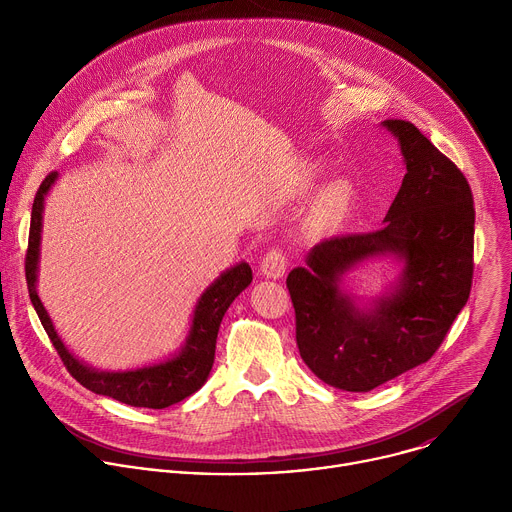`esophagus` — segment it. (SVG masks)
Segmentation results:
<instances>
[{
  "instance_id": "obj_1",
  "label": "esophagus",
  "mask_w": 512,
  "mask_h": 512,
  "mask_svg": "<svg viewBox=\"0 0 512 512\" xmlns=\"http://www.w3.org/2000/svg\"><path fill=\"white\" fill-rule=\"evenodd\" d=\"M287 269V259L279 249H271L263 259H261V273L269 279H279L285 275Z\"/></svg>"
}]
</instances>
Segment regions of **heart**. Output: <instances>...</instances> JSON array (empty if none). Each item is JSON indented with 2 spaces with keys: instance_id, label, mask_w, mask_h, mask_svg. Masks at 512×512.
I'll return each mask as SVG.
<instances>
[{
  "instance_id": "b5f03b06",
  "label": "heart",
  "mask_w": 512,
  "mask_h": 512,
  "mask_svg": "<svg viewBox=\"0 0 512 512\" xmlns=\"http://www.w3.org/2000/svg\"><path fill=\"white\" fill-rule=\"evenodd\" d=\"M316 176H318V166H316V164H306V166H302V168L298 170L296 178H294V190H296V192L308 190V188L314 184Z\"/></svg>"
}]
</instances>
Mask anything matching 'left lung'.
I'll use <instances>...</instances> for the list:
<instances>
[{
  "label": "left lung",
  "mask_w": 512,
  "mask_h": 512,
  "mask_svg": "<svg viewBox=\"0 0 512 512\" xmlns=\"http://www.w3.org/2000/svg\"><path fill=\"white\" fill-rule=\"evenodd\" d=\"M395 135L407 174L375 233L322 241L291 269L296 340L326 385L367 393L419 367L466 306L474 273V200L458 166L409 121L381 123ZM393 256L397 284L367 307L343 287L356 264Z\"/></svg>",
  "instance_id": "obj_1"
}]
</instances>
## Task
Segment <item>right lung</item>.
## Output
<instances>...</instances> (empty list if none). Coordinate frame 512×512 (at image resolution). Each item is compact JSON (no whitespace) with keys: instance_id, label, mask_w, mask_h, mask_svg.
Segmentation results:
<instances>
[{"instance_id":"1","label":"right lung","mask_w":512,"mask_h":512,"mask_svg":"<svg viewBox=\"0 0 512 512\" xmlns=\"http://www.w3.org/2000/svg\"><path fill=\"white\" fill-rule=\"evenodd\" d=\"M58 174L52 172L40 184L34 206H32V221H30V237H28V253H26V281L32 306L60 354L66 371L75 377L83 387L97 395L113 397L131 407H148V409H164L182 399L196 393L208 379L212 362L218 326L223 322L225 312L233 304V300L253 281V271L249 263L241 261L235 267L218 275L198 298V304L192 314V324L184 346L170 358L150 364V367L131 369V371H99L89 367L87 362L79 360L72 354L38 298V261H40V239H42V212L44 200Z\"/></svg>"}]
</instances>
